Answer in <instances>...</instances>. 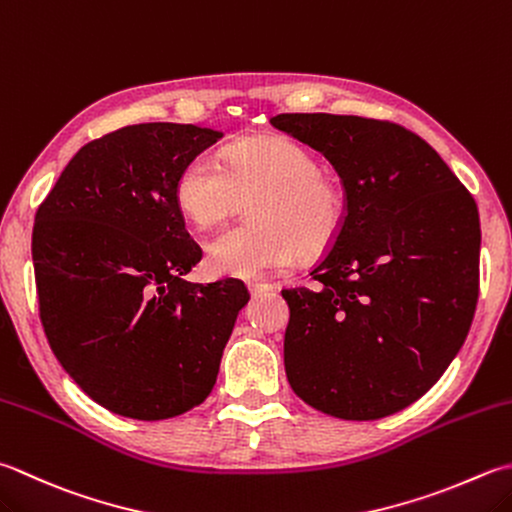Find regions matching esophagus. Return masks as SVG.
<instances>
[{
  "label": "esophagus",
  "instance_id": "1",
  "mask_svg": "<svg viewBox=\"0 0 512 512\" xmlns=\"http://www.w3.org/2000/svg\"><path fill=\"white\" fill-rule=\"evenodd\" d=\"M248 290H250V295H253V297H262V295L270 293L273 286H270V284H248Z\"/></svg>",
  "mask_w": 512,
  "mask_h": 512
}]
</instances>
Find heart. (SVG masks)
Returning a JSON list of instances; mask_svg holds the SVG:
<instances>
[{
    "mask_svg": "<svg viewBox=\"0 0 512 512\" xmlns=\"http://www.w3.org/2000/svg\"><path fill=\"white\" fill-rule=\"evenodd\" d=\"M253 222L226 228L206 246L217 275L257 279L322 255L346 222V193L337 177L319 170L317 157L288 137L246 139L224 150V162L202 153L179 170L173 197L199 228L226 219L250 197Z\"/></svg>",
    "mask_w": 512,
    "mask_h": 512,
    "instance_id": "1",
    "label": "heart"
}]
</instances>
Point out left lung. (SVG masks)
<instances>
[{
  "instance_id": "obj_1",
  "label": "left lung",
  "mask_w": 512,
  "mask_h": 512,
  "mask_svg": "<svg viewBox=\"0 0 512 512\" xmlns=\"http://www.w3.org/2000/svg\"><path fill=\"white\" fill-rule=\"evenodd\" d=\"M275 128L319 150L346 222L310 275L284 288V366L308 406L339 419L393 415L428 393L473 324L479 213L437 150L388 119L282 113Z\"/></svg>"
}]
</instances>
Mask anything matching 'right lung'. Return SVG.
<instances>
[{
    "label": "right lung",
    "instance_id": "1",
    "mask_svg": "<svg viewBox=\"0 0 512 512\" xmlns=\"http://www.w3.org/2000/svg\"><path fill=\"white\" fill-rule=\"evenodd\" d=\"M222 133L135 124L93 139L39 204V319L59 364L113 413L157 422L210 395L235 319L237 279L186 282L202 259L173 186Z\"/></svg>",
    "mask_w": 512,
    "mask_h": 512
}]
</instances>
